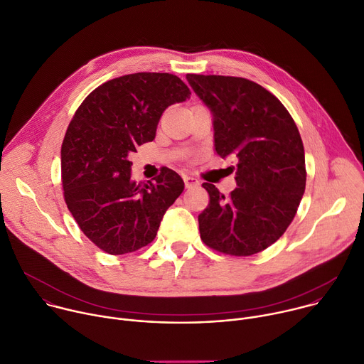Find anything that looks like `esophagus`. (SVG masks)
<instances>
[{
  "mask_svg": "<svg viewBox=\"0 0 364 364\" xmlns=\"http://www.w3.org/2000/svg\"><path fill=\"white\" fill-rule=\"evenodd\" d=\"M184 183H186V187L190 188L193 186H197L198 184V180H196L194 177H190V176H184Z\"/></svg>",
  "mask_w": 364,
  "mask_h": 364,
  "instance_id": "1",
  "label": "esophagus"
}]
</instances>
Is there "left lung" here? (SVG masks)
<instances>
[{"mask_svg":"<svg viewBox=\"0 0 364 364\" xmlns=\"http://www.w3.org/2000/svg\"><path fill=\"white\" fill-rule=\"evenodd\" d=\"M187 80L213 112L218 155L236 161L229 197L203 183L210 200L198 215L200 237L230 256L262 252L285 233L305 190L299 131L281 100L252 80L193 73Z\"/></svg>","mask_w":364,"mask_h":364,"instance_id":"left-lung-1","label":"left lung"}]
</instances>
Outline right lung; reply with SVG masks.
<instances>
[{
    "mask_svg": "<svg viewBox=\"0 0 364 364\" xmlns=\"http://www.w3.org/2000/svg\"><path fill=\"white\" fill-rule=\"evenodd\" d=\"M190 95L176 75L142 72L102 83L75 112L62 144L63 196L103 252L124 255L151 243L183 193V178L167 167L155 181L131 180L128 155L155 138L166 108Z\"/></svg>",
    "mask_w": 364,
    "mask_h": 364,
    "instance_id": "obj_1",
    "label": "right lung"
}]
</instances>
